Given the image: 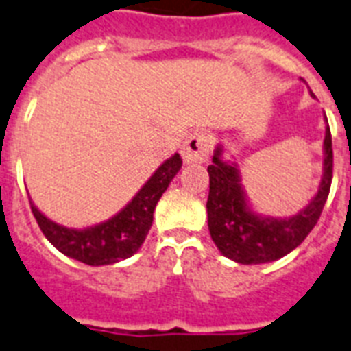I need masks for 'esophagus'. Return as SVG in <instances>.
<instances>
[{
  "label": "esophagus",
  "instance_id": "34e87169",
  "mask_svg": "<svg viewBox=\"0 0 351 351\" xmlns=\"http://www.w3.org/2000/svg\"><path fill=\"white\" fill-rule=\"evenodd\" d=\"M210 141L208 136L204 134H199V132H193L192 136L184 141L183 148H181V156H183V161L186 165H197V162H204L208 159L210 154Z\"/></svg>",
  "mask_w": 351,
  "mask_h": 351
}]
</instances>
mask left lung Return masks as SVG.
Instances as JSON below:
<instances>
[{"label":"left lung","instance_id":"obj_1","mask_svg":"<svg viewBox=\"0 0 351 351\" xmlns=\"http://www.w3.org/2000/svg\"><path fill=\"white\" fill-rule=\"evenodd\" d=\"M322 154V176L315 195L297 214L274 217L255 212L241 183L239 165L224 159V147L217 145L208 167L206 201L208 230L217 250L239 265H265L295 250L317 223L332 184L333 152L328 121Z\"/></svg>","mask_w":351,"mask_h":351}]
</instances>
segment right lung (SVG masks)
I'll return each instance as SVG.
<instances>
[{
    "instance_id": "obj_1",
    "label": "right lung",
    "mask_w": 351,
    "mask_h": 351,
    "mask_svg": "<svg viewBox=\"0 0 351 351\" xmlns=\"http://www.w3.org/2000/svg\"><path fill=\"white\" fill-rule=\"evenodd\" d=\"M181 165L183 161L179 154H173L150 176L125 208L103 223L85 228H69L47 217L30 201L32 214L45 237L66 257L90 266L116 265L141 248L152 226L156 204L170 181L178 176Z\"/></svg>"
}]
</instances>
